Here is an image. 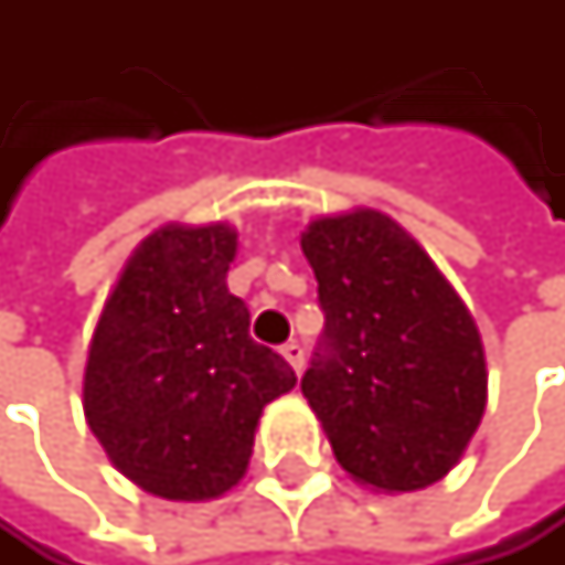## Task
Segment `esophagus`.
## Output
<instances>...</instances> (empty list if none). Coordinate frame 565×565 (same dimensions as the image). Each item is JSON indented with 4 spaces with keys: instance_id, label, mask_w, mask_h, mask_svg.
I'll return each mask as SVG.
<instances>
[{
    "instance_id": "34e87169",
    "label": "esophagus",
    "mask_w": 565,
    "mask_h": 565,
    "mask_svg": "<svg viewBox=\"0 0 565 565\" xmlns=\"http://www.w3.org/2000/svg\"><path fill=\"white\" fill-rule=\"evenodd\" d=\"M280 355H285L291 362L295 373H301L305 369V345L301 342H288V345H280Z\"/></svg>"
}]
</instances>
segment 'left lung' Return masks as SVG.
I'll use <instances>...</instances> for the list:
<instances>
[{"label": "left lung", "instance_id": "1", "mask_svg": "<svg viewBox=\"0 0 565 565\" xmlns=\"http://www.w3.org/2000/svg\"><path fill=\"white\" fill-rule=\"evenodd\" d=\"M301 250L324 332L301 376L339 465L380 491L440 481L475 437L488 373L465 301L376 210L315 220Z\"/></svg>", "mask_w": 565, "mask_h": 565}]
</instances>
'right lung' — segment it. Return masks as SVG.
Masks as SVG:
<instances>
[{"label":"right lung","instance_id":"add662e5","mask_svg":"<svg viewBox=\"0 0 565 565\" xmlns=\"http://www.w3.org/2000/svg\"><path fill=\"white\" fill-rule=\"evenodd\" d=\"M236 233L162 226L141 241L104 301L84 369V414L138 488L203 502L244 478L264 406L298 376L250 339L230 295Z\"/></svg>","mask_w":565,"mask_h":565}]
</instances>
